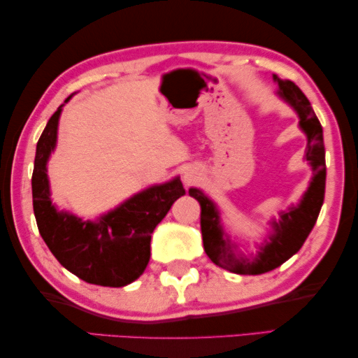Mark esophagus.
I'll return each instance as SVG.
<instances>
[{"label": "esophagus", "instance_id": "esophagus-1", "mask_svg": "<svg viewBox=\"0 0 358 358\" xmlns=\"http://www.w3.org/2000/svg\"><path fill=\"white\" fill-rule=\"evenodd\" d=\"M182 178H184V184H185V185H192V184L196 180L198 176H196L195 169H185Z\"/></svg>", "mask_w": 358, "mask_h": 358}]
</instances>
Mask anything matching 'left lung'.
<instances>
[{"label": "left lung", "instance_id": "8db88e82", "mask_svg": "<svg viewBox=\"0 0 358 358\" xmlns=\"http://www.w3.org/2000/svg\"><path fill=\"white\" fill-rule=\"evenodd\" d=\"M273 78L279 85L278 93L296 110L301 130L308 136L306 160L313 166V180L300 204L280 214L279 222H273L274 231L269 234L259 254L249 260L236 254L238 244L231 243L222 228L215 204L201 190H189V195L195 198L201 206V234L208 257L217 266L236 274L268 273L295 255L314 228L322 204H324L327 166L320 122L315 117L309 99L298 89V85L292 80L279 79L278 76H273Z\"/></svg>", "mask_w": 358, "mask_h": 358}]
</instances>
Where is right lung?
I'll return each instance as SVG.
<instances>
[{
    "label": "right lung",
    "instance_id": "obj_1",
    "mask_svg": "<svg viewBox=\"0 0 358 358\" xmlns=\"http://www.w3.org/2000/svg\"><path fill=\"white\" fill-rule=\"evenodd\" d=\"M62 106L47 122L36 145L31 189L38 230L55 259L79 279L103 287L128 285L148 266L152 233L173 203L185 195L182 182L176 178L152 185L95 222L58 213L50 201L45 165L55 149Z\"/></svg>",
    "mask_w": 358,
    "mask_h": 358
}]
</instances>
